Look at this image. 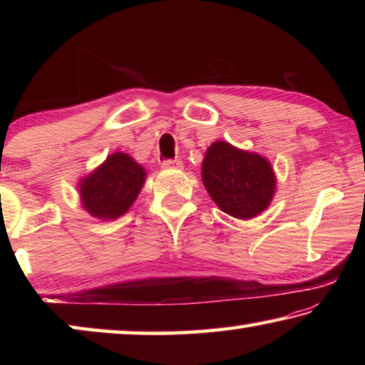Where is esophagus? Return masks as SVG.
I'll list each match as a JSON object with an SVG mask.
<instances>
[{
	"label": "esophagus",
	"instance_id": "1",
	"mask_svg": "<svg viewBox=\"0 0 365 365\" xmlns=\"http://www.w3.org/2000/svg\"><path fill=\"white\" fill-rule=\"evenodd\" d=\"M164 169H182L183 163L180 159H165L163 163Z\"/></svg>",
	"mask_w": 365,
	"mask_h": 365
}]
</instances>
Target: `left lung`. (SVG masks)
<instances>
[{"mask_svg":"<svg viewBox=\"0 0 365 365\" xmlns=\"http://www.w3.org/2000/svg\"><path fill=\"white\" fill-rule=\"evenodd\" d=\"M202 183L215 205L238 219L261 214L275 191V175L269 160L225 141H215L207 148Z\"/></svg>","mask_w":365,"mask_h":365,"instance_id":"8db88e82","label":"left lung"}]
</instances>
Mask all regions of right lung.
Instances as JSON below:
<instances>
[{
	"label": "right lung",
	"mask_w": 365,
	"mask_h": 365,
	"mask_svg": "<svg viewBox=\"0 0 365 365\" xmlns=\"http://www.w3.org/2000/svg\"><path fill=\"white\" fill-rule=\"evenodd\" d=\"M145 169L125 153H114L80 183L83 207L93 217L117 219L137 200L145 182Z\"/></svg>",
	"instance_id": "right-lung-1"
}]
</instances>
